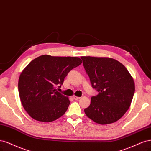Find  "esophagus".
I'll use <instances>...</instances> for the list:
<instances>
[{
    "instance_id": "1",
    "label": "esophagus",
    "mask_w": 151,
    "mask_h": 151,
    "mask_svg": "<svg viewBox=\"0 0 151 151\" xmlns=\"http://www.w3.org/2000/svg\"><path fill=\"white\" fill-rule=\"evenodd\" d=\"M73 98L75 100H78L80 99V97L76 96H73Z\"/></svg>"
}]
</instances>
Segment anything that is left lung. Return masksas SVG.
<instances>
[{"label": "left lung", "mask_w": 151, "mask_h": 151, "mask_svg": "<svg viewBox=\"0 0 151 151\" xmlns=\"http://www.w3.org/2000/svg\"><path fill=\"white\" fill-rule=\"evenodd\" d=\"M92 87L99 92L84 110L86 115L101 125L114 123L129 109L135 92L132 76L124 65L113 58L81 56Z\"/></svg>", "instance_id": "obj_1"}]
</instances>
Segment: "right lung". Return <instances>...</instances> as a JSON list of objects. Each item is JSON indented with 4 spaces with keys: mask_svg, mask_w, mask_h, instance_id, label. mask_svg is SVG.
<instances>
[{
    "mask_svg": "<svg viewBox=\"0 0 151 151\" xmlns=\"http://www.w3.org/2000/svg\"><path fill=\"white\" fill-rule=\"evenodd\" d=\"M78 57L45 55L31 61L19 76L18 90L24 109L30 116L50 122L65 114L70 101L58 92L65 78L81 64Z\"/></svg>",
    "mask_w": 151,
    "mask_h": 151,
    "instance_id": "1",
    "label": "right lung"
}]
</instances>
